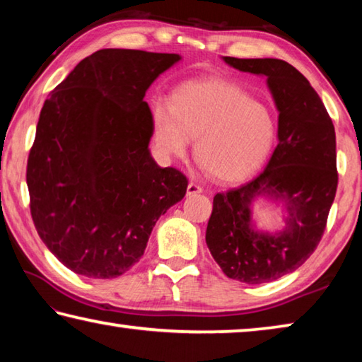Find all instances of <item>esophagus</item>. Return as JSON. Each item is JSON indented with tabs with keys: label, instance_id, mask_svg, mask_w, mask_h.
<instances>
[{
	"label": "esophagus",
	"instance_id": "34e87169",
	"mask_svg": "<svg viewBox=\"0 0 362 362\" xmlns=\"http://www.w3.org/2000/svg\"><path fill=\"white\" fill-rule=\"evenodd\" d=\"M201 192H203V188H201V187L198 185V183H196V182H189V183H188L187 194H189V196H192V194H199Z\"/></svg>",
	"mask_w": 362,
	"mask_h": 362
}]
</instances>
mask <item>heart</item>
Segmentation results:
<instances>
[{
	"label": "heart",
	"instance_id": "heart-1",
	"mask_svg": "<svg viewBox=\"0 0 362 362\" xmlns=\"http://www.w3.org/2000/svg\"><path fill=\"white\" fill-rule=\"evenodd\" d=\"M153 139L164 155L182 156L194 139V161L218 182L259 170L276 142V121L246 89L222 79L180 86L169 110H153Z\"/></svg>",
	"mask_w": 362,
	"mask_h": 362
}]
</instances>
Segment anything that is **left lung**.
Listing matches in <instances>:
<instances>
[{"label": "left lung", "instance_id": "1", "mask_svg": "<svg viewBox=\"0 0 362 362\" xmlns=\"http://www.w3.org/2000/svg\"><path fill=\"white\" fill-rule=\"evenodd\" d=\"M223 59L238 70L267 76L279 110V140L259 175L214 196L206 243L228 278L272 283L303 265L326 230L339 185L334 122L296 66L279 59ZM265 194L284 197L290 211L286 230L276 235L250 228V204Z\"/></svg>", "mask_w": 362, "mask_h": 362}]
</instances>
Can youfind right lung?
I'll use <instances>...</instances> for the list:
<instances>
[{"label": "right lung", "instance_id": "obj_1", "mask_svg": "<svg viewBox=\"0 0 362 362\" xmlns=\"http://www.w3.org/2000/svg\"><path fill=\"white\" fill-rule=\"evenodd\" d=\"M179 54L100 49L49 93L27 161L30 212L42 243L83 276L112 279L144 255L188 179L148 151L146 89Z\"/></svg>", "mask_w": 362, "mask_h": 362}]
</instances>
